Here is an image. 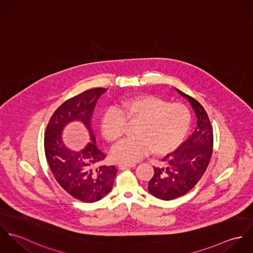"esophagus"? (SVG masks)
Masks as SVG:
<instances>
[{"mask_svg":"<svg viewBox=\"0 0 253 253\" xmlns=\"http://www.w3.org/2000/svg\"><path fill=\"white\" fill-rule=\"evenodd\" d=\"M133 167H135V164H119V169L122 170L129 168H133Z\"/></svg>","mask_w":253,"mask_h":253,"instance_id":"obj_1","label":"esophagus"}]
</instances>
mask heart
I'll return each mask as SVG.
<instances>
[{
	"mask_svg": "<svg viewBox=\"0 0 253 253\" xmlns=\"http://www.w3.org/2000/svg\"><path fill=\"white\" fill-rule=\"evenodd\" d=\"M190 122V113L183 104L154 95H134L107 109L100 128L107 141L116 142L123 136L126 123H137L135 136L116 145L110 154L116 163L132 164L152 151L156 155L172 152L186 136Z\"/></svg>",
	"mask_w": 253,
	"mask_h": 253,
	"instance_id": "heart-1",
	"label": "heart"
}]
</instances>
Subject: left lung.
Returning a JSON list of instances; mask_svg holds the SVG:
<instances>
[{
  "mask_svg": "<svg viewBox=\"0 0 253 253\" xmlns=\"http://www.w3.org/2000/svg\"><path fill=\"white\" fill-rule=\"evenodd\" d=\"M175 89L191 104L197 117V127L184 143L162 160L161 167L154 168L148 190L164 201L185 195L198 183L210 164L213 147L212 126L206 110L196 99Z\"/></svg>",
  "mask_w": 253,
  "mask_h": 253,
  "instance_id": "1",
  "label": "left lung"
}]
</instances>
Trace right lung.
<instances>
[{
	"label": "right lung",
	"instance_id": "obj_1",
	"mask_svg": "<svg viewBox=\"0 0 253 253\" xmlns=\"http://www.w3.org/2000/svg\"><path fill=\"white\" fill-rule=\"evenodd\" d=\"M105 91L102 87L91 88L65 101L51 116L44 134L45 158L54 178L68 194L84 203L104 198L118 171L115 166L100 165L106 155L96 146L90 128L96 101ZM72 121H81L91 136V141L80 151L69 149L62 140L64 127Z\"/></svg>",
	"mask_w": 253,
	"mask_h": 253
}]
</instances>
